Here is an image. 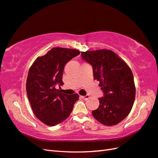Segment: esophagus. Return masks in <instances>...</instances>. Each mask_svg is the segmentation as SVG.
Listing matches in <instances>:
<instances>
[{"mask_svg":"<svg viewBox=\"0 0 158 158\" xmlns=\"http://www.w3.org/2000/svg\"><path fill=\"white\" fill-rule=\"evenodd\" d=\"M80 98H82L83 100H88V99L89 98V96H80Z\"/></svg>","mask_w":158,"mask_h":158,"instance_id":"34e87169","label":"esophagus"}]
</instances>
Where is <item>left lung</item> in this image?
Wrapping results in <instances>:
<instances>
[{
  "instance_id": "8db88e82",
  "label": "left lung",
  "mask_w": 158,
  "mask_h": 158,
  "mask_svg": "<svg viewBox=\"0 0 158 158\" xmlns=\"http://www.w3.org/2000/svg\"><path fill=\"white\" fill-rule=\"evenodd\" d=\"M81 56L92 66L94 79L100 82L104 92V97L98 98V108L92 111L94 117L104 125L118 124L129 115L135 98L131 69L110 50L81 52Z\"/></svg>"
}]
</instances>
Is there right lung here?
<instances>
[{"label": "right lung", "instance_id": "right-lung-1", "mask_svg": "<svg viewBox=\"0 0 158 158\" xmlns=\"http://www.w3.org/2000/svg\"><path fill=\"white\" fill-rule=\"evenodd\" d=\"M80 54L77 50L54 48L38 57L29 70L26 91L35 116L43 123L54 126L67 119L79 95H67L56 89L62 85L65 64Z\"/></svg>", "mask_w": 158, "mask_h": 158}]
</instances>
